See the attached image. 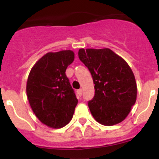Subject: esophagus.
I'll use <instances>...</instances> for the list:
<instances>
[{
  "label": "esophagus",
  "instance_id": "1",
  "mask_svg": "<svg viewBox=\"0 0 159 159\" xmlns=\"http://www.w3.org/2000/svg\"><path fill=\"white\" fill-rule=\"evenodd\" d=\"M76 93H77V95H79V96H81V95H82V89L77 90Z\"/></svg>",
  "mask_w": 159,
  "mask_h": 159
}]
</instances>
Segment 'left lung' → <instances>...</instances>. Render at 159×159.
<instances>
[{
	"mask_svg": "<svg viewBox=\"0 0 159 159\" xmlns=\"http://www.w3.org/2000/svg\"><path fill=\"white\" fill-rule=\"evenodd\" d=\"M79 58L89 69L95 96L88 102L92 116L104 126L123 121L137 98L133 71L125 60L110 48H80Z\"/></svg>",
	"mask_w": 159,
	"mask_h": 159,
	"instance_id": "8db88e82",
	"label": "left lung"
}]
</instances>
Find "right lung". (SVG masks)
<instances>
[{"label": "right lung", "instance_id": "add662e5", "mask_svg": "<svg viewBox=\"0 0 159 159\" xmlns=\"http://www.w3.org/2000/svg\"><path fill=\"white\" fill-rule=\"evenodd\" d=\"M74 59L71 50L48 52L36 61L28 77L26 92L31 108L51 128H61L69 123L78 103L65 74Z\"/></svg>", "mask_w": 159, "mask_h": 159}]
</instances>
